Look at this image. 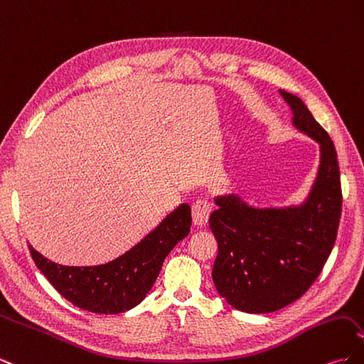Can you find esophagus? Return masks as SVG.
Returning a JSON list of instances; mask_svg holds the SVG:
<instances>
[{
    "mask_svg": "<svg viewBox=\"0 0 364 364\" xmlns=\"http://www.w3.org/2000/svg\"><path fill=\"white\" fill-rule=\"evenodd\" d=\"M191 213H193V223L197 226H203L208 222L209 214L213 213V203L206 199L196 200L191 206Z\"/></svg>",
    "mask_w": 364,
    "mask_h": 364,
    "instance_id": "esophagus-1",
    "label": "esophagus"
}]
</instances>
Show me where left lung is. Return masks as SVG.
Wrapping results in <instances>:
<instances>
[{
  "mask_svg": "<svg viewBox=\"0 0 364 364\" xmlns=\"http://www.w3.org/2000/svg\"><path fill=\"white\" fill-rule=\"evenodd\" d=\"M293 124L321 146V165L305 202L253 208L240 196L215 197L209 228L218 243L213 281L218 294L243 313H272L311 287L333 250L341 214L337 151L299 97L279 90Z\"/></svg>",
  "mask_w": 364,
  "mask_h": 364,
  "instance_id": "obj_1",
  "label": "left lung"
}]
</instances>
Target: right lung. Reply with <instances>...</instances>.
I'll list each match as a JSON object with an SVG mask.
<instances>
[{
  "label": "right lung",
  "instance_id": "obj_1",
  "mask_svg": "<svg viewBox=\"0 0 364 364\" xmlns=\"http://www.w3.org/2000/svg\"><path fill=\"white\" fill-rule=\"evenodd\" d=\"M190 228L191 208L182 203L136 246L102 266H62L28 249L43 277L73 305L97 314H119L144 299L165 257L190 234Z\"/></svg>",
  "mask_w": 364,
  "mask_h": 364
}]
</instances>
